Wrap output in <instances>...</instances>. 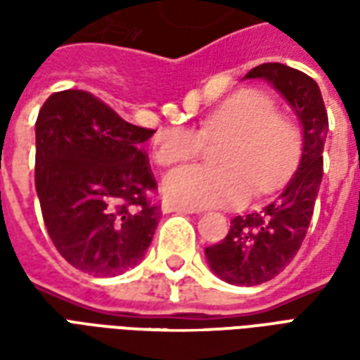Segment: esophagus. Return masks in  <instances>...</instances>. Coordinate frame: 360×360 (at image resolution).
Wrapping results in <instances>:
<instances>
[{
  "mask_svg": "<svg viewBox=\"0 0 360 360\" xmlns=\"http://www.w3.org/2000/svg\"><path fill=\"white\" fill-rule=\"evenodd\" d=\"M162 210L164 214H172V212H177V214H198L200 210H196V208H191V206H181V204H169L165 202L162 206Z\"/></svg>",
  "mask_w": 360,
  "mask_h": 360,
  "instance_id": "34e87169",
  "label": "esophagus"
}]
</instances>
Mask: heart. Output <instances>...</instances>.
I'll use <instances>...</instances> for the list:
<instances>
[{"label":"heart","instance_id":"obj_1","mask_svg":"<svg viewBox=\"0 0 360 360\" xmlns=\"http://www.w3.org/2000/svg\"><path fill=\"white\" fill-rule=\"evenodd\" d=\"M204 139L221 142V165H183L162 181L165 200L191 208L241 206L250 193L266 195L281 187L301 156V131L291 117L274 111L270 96L241 90L206 115L200 133L165 127L154 136L152 154L160 165L195 158Z\"/></svg>","mask_w":360,"mask_h":360}]
</instances>
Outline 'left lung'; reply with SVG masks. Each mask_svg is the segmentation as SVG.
Wrapping results in <instances>:
<instances>
[{"label": "left lung", "mask_w": 360, "mask_h": 360, "mask_svg": "<svg viewBox=\"0 0 360 360\" xmlns=\"http://www.w3.org/2000/svg\"><path fill=\"white\" fill-rule=\"evenodd\" d=\"M245 79H264L293 108L302 127L299 165L276 200L262 210L235 216L224 241L204 249L210 270L233 285H260L283 271L310 226L324 172L326 113L322 92L309 75L283 63H262Z\"/></svg>", "instance_id": "left-lung-1"}]
</instances>
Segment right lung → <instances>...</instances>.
<instances>
[{"mask_svg":"<svg viewBox=\"0 0 360 360\" xmlns=\"http://www.w3.org/2000/svg\"><path fill=\"white\" fill-rule=\"evenodd\" d=\"M156 131L127 123L84 90H61L36 119L34 183L44 224L77 270L113 278L148 250L160 206L142 152Z\"/></svg>","mask_w":360,"mask_h":360,"instance_id":"add662e5","label":"right lung"}]
</instances>
